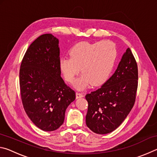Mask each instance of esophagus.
Returning <instances> with one entry per match:
<instances>
[{
    "mask_svg": "<svg viewBox=\"0 0 157 157\" xmlns=\"http://www.w3.org/2000/svg\"><path fill=\"white\" fill-rule=\"evenodd\" d=\"M84 95L83 94H82V93H79V92H77L76 93V98H82Z\"/></svg>",
    "mask_w": 157,
    "mask_h": 157,
    "instance_id": "obj_1",
    "label": "esophagus"
}]
</instances>
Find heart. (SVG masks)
Segmentation results:
<instances>
[{
    "label": "heart",
    "mask_w": 157,
    "mask_h": 157,
    "mask_svg": "<svg viewBox=\"0 0 157 157\" xmlns=\"http://www.w3.org/2000/svg\"><path fill=\"white\" fill-rule=\"evenodd\" d=\"M69 56L60 58L59 70L66 81L72 82L80 67L83 73L76 79L75 86L82 89L91 83L98 86L107 81L116 62L117 50L111 41H82L71 48Z\"/></svg>",
    "instance_id": "b5f03b06"
}]
</instances>
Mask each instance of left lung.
I'll use <instances>...</instances> for the list:
<instances>
[{"mask_svg": "<svg viewBox=\"0 0 157 157\" xmlns=\"http://www.w3.org/2000/svg\"><path fill=\"white\" fill-rule=\"evenodd\" d=\"M137 87V63L128 48L113 75L100 88L85 96L88 102L87 127L98 134L118 128L134 105Z\"/></svg>", "mask_w": 157, "mask_h": 157, "instance_id": "left-lung-1", "label": "left lung"}]
</instances>
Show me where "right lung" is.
Segmentation results:
<instances>
[{
    "instance_id": "add662e5",
    "label": "right lung",
    "mask_w": 157,
    "mask_h": 157,
    "mask_svg": "<svg viewBox=\"0 0 157 157\" xmlns=\"http://www.w3.org/2000/svg\"><path fill=\"white\" fill-rule=\"evenodd\" d=\"M59 40L42 34L26 51L21 62L19 84L23 108L32 122L44 131L57 129L75 92L65 84L59 67Z\"/></svg>"
}]
</instances>
